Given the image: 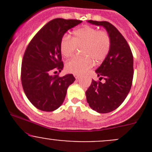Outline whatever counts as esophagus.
I'll return each instance as SVG.
<instances>
[{"label": "esophagus", "mask_w": 152, "mask_h": 152, "mask_svg": "<svg viewBox=\"0 0 152 152\" xmlns=\"http://www.w3.org/2000/svg\"><path fill=\"white\" fill-rule=\"evenodd\" d=\"M74 76H75V78H76V79H79V75H76V74H75V75H74Z\"/></svg>", "instance_id": "34e87169"}]
</instances>
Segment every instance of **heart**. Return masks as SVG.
Listing matches in <instances>:
<instances>
[{"mask_svg": "<svg viewBox=\"0 0 152 152\" xmlns=\"http://www.w3.org/2000/svg\"><path fill=\"white\" fill-rule=\"evenodd\" d=\"M77 47H81L82 55L68 61L65 67L69 73L80 75L93 66V59L100 62L107 57L111 47V39L106 31L85 26L76 29L73 37L65 34L60 39L59 49L64 57H71Z\"/></svg>", "mask_w": 152, "mask_h": 152, "instance_id": "b5f03b06", "label": "heart"}]
</instances>
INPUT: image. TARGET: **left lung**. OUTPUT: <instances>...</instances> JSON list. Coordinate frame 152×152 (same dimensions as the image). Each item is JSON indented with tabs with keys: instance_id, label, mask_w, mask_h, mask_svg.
<instances>
[{
	"instance_id": "1",
	"label": "left lung",
	"mask_w": 152,
	"mask_h": 152,
	"mask_svg": "<svg viewBox=\"0 0 152 152\" xmlns=\"http://www.w3.org/2000/svg\"><path fill=\"white\" fill-rule=\"evenodd\" d=\"M94 25L102 26L111 39L108 55L96 70L100 81L92 80L86 91L87 103L95 111L107 113L117 109L129 93L132 84L133 55L128 42L118 30L107 21L89 20Z\"/></svg>"
}]
</instances>
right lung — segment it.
Wrapping results in <instances>:
<instances>
[{"mask_svg":"<svg viewBox=\"0 0 152 152\" xmlns=\"http://www.w3.org/2000/svg\"><path fill=\"white\" fill-rule=\"evenodd\" d=\"M79 20L56 18L45 24L32 38L24 53L21 82L26 96L35 107L51 112L65 100L67 87L73 83V74L59 76L64 67L59 42L68 29L81 23Z\"/></svg>","mask_w":152,"mask_h":152,"instance_id":"add662e5","label":"right lung"}]
</instances>
